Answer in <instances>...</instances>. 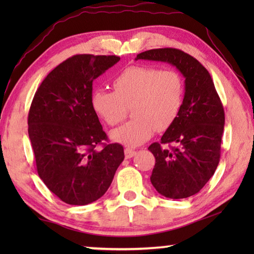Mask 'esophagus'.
Masks as SVG:
<instances>
[{"instance_id":"34e87169","label":"esophagus","mask_w":254,"mask_h":254,"mask_svg":"<svg viewBox=\"0 0 254 254\" xmlns=\"http://www.w3.org/2000/svg\"><path fill=\"white\" fill-rule=\"evenodd\" d=\"M135 153H136V151H135V150H133V149H130V148L124 149V154H126L127 159H130L133 156H135Z\"/></svg>"}]
</instances>
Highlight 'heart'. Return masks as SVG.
<instances>
[{"label": "heart", "instance_id": "heart-1", "mask_svg": "<svg viewBox=\"0 0 254 254\" xmlns=\"http://www.w3.org/2000/svg\"><path fill=\"white\" fill-rule=\"evenodd\" d=\"M113 86L114 91L95 89L91 104L109 126L121 122L132 107L134 119L111 132L112 140L127 147H137L156 130L169 128L182 111L185 83L175 69L132 66L113 80Z\"/></svg>", "mask_w": 254, "mask_h": 254}]
</instances>
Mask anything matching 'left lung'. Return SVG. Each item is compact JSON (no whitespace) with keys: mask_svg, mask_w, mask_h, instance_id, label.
<instances>
[{"mask_svg":"<svg viewBox=\"0 0 254 254\" xmlns=\"http://www.w3.org/2000/svg\"><path fill=\"white\" fill-rule=\"evenodd\" d=\"M168 63L185 78L184 104L160 142L148 148L156 158L152 186L167 198H187L198 192L214 175L221 157L224 109L207 69L198 60L175 48L151 49L135 60ZM173 144L174 147H165Z\"/></svg>","mask_w":254,"mask_h":254,"instance_id":"left-lung-1","label":"left lung"}]
</instances>
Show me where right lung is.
Listing matches in <instances>:
<instances>
[{
  "instance_id": "add662e5",
  "label": "right lung",
  "mask_w": 254,
  "mask_h": 254,
  "mask_svg": "<svg viewBox=\"0 0 254 254\" xmlns=\"http://www.w3.org/2000/svg\"><path fill=\"white\" fill-rule=\"evenodd\" d=\"M119 60L118 56H72L51 70L34 94L28 133L38 175L66 204L101 198L124 159L119 143L95 149L107 136L91 104L93 81Z\"/></svg>"
}]
</instances>
